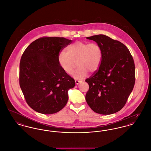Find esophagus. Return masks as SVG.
I'll return each instance as SVG.
<instances>
[{
    "mask_svg": "<svg viewBox=\"0 0 151 151\" xmlns=\"http://www.w3.org/2000/svg\"><path fill=\"white\" fill-rule=\"evenodd\" d=\"M83 81V80H75V84H79V83H81Z\"/></svg>",
    "mask_w": 151,
    "mask_h": 151,
    "instance_id": "obj_1",
    "label": "esophagus"
}]
</instances>
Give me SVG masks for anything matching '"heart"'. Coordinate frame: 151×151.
<instances>
[{
	"label": "heart",
	"instance_id": "1",
	"mask_svg": "<svg viewBox=\"0 0 151 151\" xmlns=\"http://www.w3.org/2000/svg\"><path fill=\"white\" fill-rule=\"evenodd\" d=\"M102 56L101 48L98 43L88 44L78 41L69 45L65 53H59L58 60L61 68L69 75L73 72L76 65L78 67L73 76L75 79H82L88 72L94 73L98 71Z\"/></svg>",
	"mask_w": 151,
	"mask_h": 151
}]
</instances>
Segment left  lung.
<instances>
[{
    "instance_id": "8db88e82",
    "label": "left lung",
    "mask_w": 151,
    "mask_h": 151,
    "mask_svg": "<svg viewBox=\"0 0 151 151\" xmlns=\"http://www.w3.org/2000/svg\"><path fill=\"white\" fill-rule=\"evenodd\" d=\"M99 45L102 60L98 71L86 80L89 90L86 100L90 108L101 115L121 110L133 90L135 66L127 47L104 35L87 37Z\"/></svg>"
}]
</instances>
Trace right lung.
<instances>
[{
	"label": "right lung",
	"instance_id": "right-lung-1",
	"mask_svg": "<svg viewBox=\"0 0 151 151\" xmlns=\"http://www.w3.org/2000/svg\"><path fill=\"white\" fill-rule=\"evenodd\" d=\"M72 40L43 37L29 45L19 67V84L28 105L43 114H53L66 105L75 80L59 65L58 56Z\"/></svg>",
	"mask_w": 151,
	"mask_h": 151
}]
</instances>
